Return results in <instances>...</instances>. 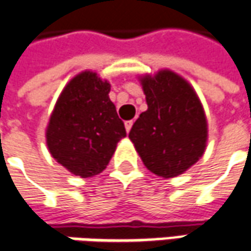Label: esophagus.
<instances>
[{
	"instance_id": "34e87169",
	"label": "esophagus",
	"mask_w": 251,
	"mask_h": 251,
	"mask_svg": "<svg viewBox=\"0 0 251 251\" xmlns=\"http://www.w3.org/2000/svg\"><path fill=\"white\" fill-rule=\"evenodd\" d=\"M131 126H133V121H126V122H125V129H126V131H127V133L130 131Z\"/></svg>"
}]
</instances>
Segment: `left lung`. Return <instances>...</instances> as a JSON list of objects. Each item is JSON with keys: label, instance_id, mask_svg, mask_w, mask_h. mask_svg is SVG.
Returning <instances> with one entry per match:
<instances>
[{"label": "left lung", "instance_id": "left-lung-1", "mask_svg": "<svg viewBox=\"0 0 251 251\" xmlns=\"http://www.w3.org/2000/svg\"><path fill=\"white\" fill-rule=\"evenodd\" d=\"M148 110L129 133L144 166L163 178L183 174L204 155L208 122L196 91L170 69L140 76Z\"/></svg>", "mask_w": 251, "mask_h": 251}]
</instances>
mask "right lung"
Masks as SVG:
<instances>
[{
	"instance_id": "add662e5",
	"label": "right lung",
	"mask_w": 251,
	"mask_h": 251,
	"mask_svg": "<svg viewBox=\"0 0 251 251\" xmlns=\"http://www.w3.org/2000/svg\"><path fill=\"white\" fill-rule=\"evenodd\" d=\"M111 85L96 72L84 71L65 85L46 127L51 156L69 173L81 178L107 167L121 138L124 122L108 98Z\"/></svg>"
}]
</instances>
